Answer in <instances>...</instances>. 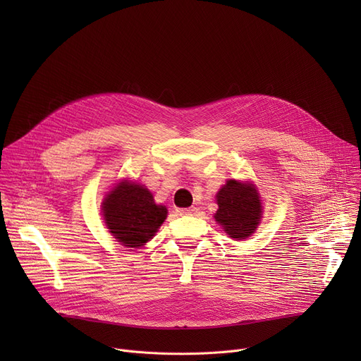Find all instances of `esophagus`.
<instances>
[{
	"label": "esophagus",
	"instance_id": "34e87169",
	"mask_svg": "<svg viewBox=\"0 0 361 361\" xmlns=\"http://www.w3.org/2000/svg\"><path fill=\"white\" fill-rule=\"evenodd\" d=\"M197 212H198L197 207H188V209H183L180 213H181L183 216H192V214H195Z\"/></svg>",
	"mask_w": 361,
	"mask_h": 361
}]
</instances>
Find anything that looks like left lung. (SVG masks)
Masks as SVG:
<instances>
[{
	"instance_id": "1",
	"label": "left lung",
	"mask_w": 361,
	"mask_h": 361,
	"mask_svg": "<svg viewBox=\"0 0 361 361\" xmlns=\"http://www.w3.org/2000/svg\"><path fill=\"white\" fill-rule=\"evenodd\" d=\"M217 204L216 221L235 240L251 235L260 223L262 202L259 192L250 183L228 180L217 194Z\"/></svg>"
}]
</instances>
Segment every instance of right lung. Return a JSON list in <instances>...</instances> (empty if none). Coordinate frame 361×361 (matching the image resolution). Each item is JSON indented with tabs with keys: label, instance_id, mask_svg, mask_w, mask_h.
Wrapping results in <instances>:
<instances>
[{
	"label": "right lung",
	"instance_id": "right-lung-1",
	"mask_svg": "<svg viewBox=\"0 0 361 361\" xmlns=\"http://www.w3.org/2000/svg\"><path fill=\"white\" fill-rule=\"evenodd\" d=\"M102 213L110 233L126 247L144 245L167 217L164 205L154 202L142 185L120 183L102 202Z\"/></svg>",
	"mask_w": 361,
	"mask_h": 361
}]
</instances>
